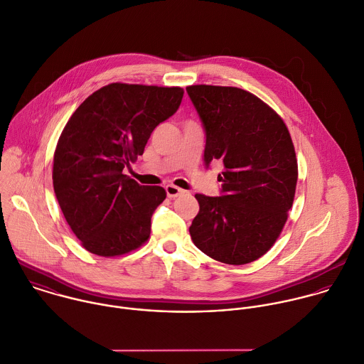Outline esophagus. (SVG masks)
<instances>
[{
  "label": "esophagus",
  "mask_w": 364,
  "mask_h": 364,
  "mask_svg": "<svg viewBox=\"0 0 364 364\" xmlns=\"http://www.w3.org/2000/svg\"><path fill=\"white\" fill-rule=\"evenodd\" d=\"M184 191L181 190V188H178V187H176V186H173V184H167L166 186V194H167V197L168 198H176V197H178L180 194H183Z\"/></svg>",
  "instance_id": "obj_1"
}]
</instances>
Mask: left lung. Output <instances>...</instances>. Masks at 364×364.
<instances>
[{
  "instance_id": "1",
  "label": "left lung",
  "mask_w": 364,
  "mask_h": 364,
  "mask_svg": "<svg viewBox=\"0 0 364 364\" xmlns=\"http://www.w3.org/2000/svg\"><path fill=\"white\" fill-rule=\"evenodd\" d=\"M205 132L204 164L224 163L220 197L196 194L190 235L205 255L228 265L261 258L279 237L292 207L298 163L284 120L252 93L186 87Z\"/></svg>"
}]
</instances>
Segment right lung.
Masks as SVG:
<instances>
[{
  "mask_svg": "<svg viewBox=\"0 0 364 364\" xmlns=\"http://www.w3.org/2000/svg\"><path fill=\"white\" fill-rule=\"evenodd\" d=\"M183 87L110 83L70 116L53 156V190L73 234L92 254L116 257L150 235L163 187L123 174L141 156L153 130L173 116Z\"/></svg>",
  "mask_w": 364,
  "mask_h": 364,
  "instance_id": "obj_1",
  "label": "right lung"
}]
</instances>
